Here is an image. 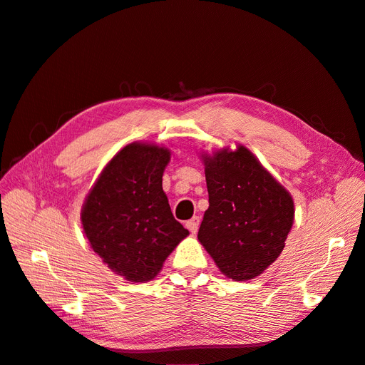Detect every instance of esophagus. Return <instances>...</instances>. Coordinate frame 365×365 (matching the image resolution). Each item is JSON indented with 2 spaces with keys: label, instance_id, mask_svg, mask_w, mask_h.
I'll return each instance as SVG.
<instances>
[{
  "label": "esophagus",
  "instance_id": "obj_1",
  "mask_svg": "<svg viewBox=\"0 0 365 365\" xmlns=\"http://www.w3.org/2000/svg\"><path fill=\"white\" fill-rule=\"evenodd\" d=\"M200 222H201V219H200V216H193L190 220H187L185 222V227L190 230V233H196L197 231V228H200Z\"/></svg>",
  "mask_w": 365,
  "mask_h": 365
}]
</instances>
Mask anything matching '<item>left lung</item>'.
<instances>
[{
  "label": "left lung",
  "mask_w": 365,
  "mask_h": 365,
  "mask_svg": "<svg viewBox=\"0 0 365 365\" xmlns=\"http://www.w3.org/2000/svg\"><path fill=\"white\" fill-rule=\"evenodd\" d=\"M204 163L208 208L197 239L227 277L250 280L283 251L294 201L244 146Z\"/></svg>",
  "instance_id": "1"
}]
</instances>
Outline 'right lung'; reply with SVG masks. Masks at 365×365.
<instances>
[{
    "instance_id": "obj_1",
    "label": "right lung",
    "mask_w": 365,
    "mask_h": 365,
    "mask_svg": "<svg viewBox=\"0 0 365 365\" xmlns=\"http://www.w3.org/2000/svg\"><path fill=\"white\" fill-rule=\"evenodd\" d=\"M170 152L132 143L109 161L88 195L82 225L90 244L114 272L143 283L189 235L163 192Z\"/></svg>"
}]
</instances>
